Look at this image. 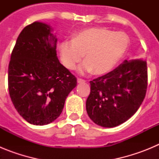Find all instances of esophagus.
Masks as SVG:
<instances>
[{
    "mask_svg": "<svg viewBox=\"0 0 159 159\" xmlns=\"http://www.w3.org/2000/svg\"><path fill=\"white\" fill-rule=\"evenodd\" d=\"M85 80H84V79H80V78H78L77 79V82L79 83V84H81V83H84L85 82Z\"/></svg>",
    "mask_w": 159,
    "mask_h": 159,
    "instance_id": "1",
    "label": "esophagus"
}]
</instances>
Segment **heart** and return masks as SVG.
<instances>
[{
  "mask_svg": "<svg viewBox=\"0 0 159 159\" xmlns=\"http://www.w3.org/2000/svg\"><path fill=\"white\" fill-rule=\"evenodd\" d=\"M129 40L123 32L103 28L81 31L72 40H64L60 47V56L67 69H75L85 55L81 73L92 71L103 75L111 71L127 52Z\"/></svg>",
  "mask_w": 159,
  "mask_h": 159,
  "instance_id": "heart-1",
  "label": "heart"
}]
</instances>
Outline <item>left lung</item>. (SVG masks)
<instances>
[{"instance_id":"obj_1","label":"left lung","mask_w":159,"mask_h":159,"mask_svg":"<svg viewBox=\"0 0 159 159\" xmlns=\"http://www.w3.org/2000/svg\"><path fill=\"white\" fill-rule=\"evenodd\" d=\"M88 116L97 125L114 127L128 120L141 106L147 89V61L125 60L116 68L90 81Z\"/></svg>"}]
</instances>
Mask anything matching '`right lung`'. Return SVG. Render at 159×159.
Masks as SVG:
<instances>
[{
	"instance_id": "add662e5",
	"label": "right lung",
	"mask_w": 159,
	"mask_h": 159,
	"mask_svg": "<svg viewBox=\"0 0 159 159\" xmlns=\"http://www.w3.org/2000/svg\"><path fill=\"white\" fill-rule=\"evenodd\" d=\"M57 38L46 24L33 22L20 33L8 64L11 100L31 124L46 125L60 116L77 80L57 56Z\"/></svg>"
}]
</instances>
